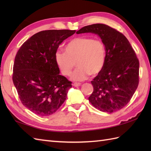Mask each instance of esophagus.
<instances>
[{
  "instance_id": "1",
  "label": "esophagus",
  "mask_w": 151,
  "mask_h": 151,
  "mask_svg": "<svg viewBox=\"0 0 151 151\" xmlns=\"http://www.w3.org/2000/svg\"><path fill=\"white\" fill-rule=\"evenodd\" d=\"M81 85V83H78V82H75L73 84V86H75V87H78V86H80Z\"/></svg>"
}]
</instances>
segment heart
I'll return each mask as SVG.
<instances>
[{
	"label": "heart",
	"mask_w": 151,
	"mask_h": 151,
	"mask_svg": "<svg viewBox=\"0 0 151 151\" xmlns=\"http://www.w3.org/2000/svg\"><path fill=\"white\" fill-rule=\"evenodd\" d=\"M65 52L57 51L55 62L61 73L69 76L78 66L71 78L75 81H82L89 75L96 76L101 72L106 61V49L101 40L87 37H76L65 46Z\"/></svg>",
	"instance_id": "heart-1"
}]
</instances>
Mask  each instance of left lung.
<instances>
[{"label": "left lung", "mask_w": 151, "mask_h": 151, "mask_svg": "<svg viewBox=\"0 0 151 151\" xmlns=\"http://www.w3.org/2000/svg\"><path fill=\"white\" fill-rule=\"evenodd\" d=\"M76 33L97 34L105 46L104 66L91 82L93 92L89 101L101 111L121 110L129 103L139 84V60L129 40L104 24L88 25Z\"/></svg>", "instance_id": "left-lung-1"}]
</instances>
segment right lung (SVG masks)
<instances>
[{
  "label": "right lung",
  "mask_w": 151,
  "mask_h": 151,
  "mask_svg": "<svg viewBox=\"0 0 151 151\" xmlns=\"http://www.w3.org/2000/svg\"><path fill=\"white\" fill-rule=\"evenodd\" d=\"M75 30H49L33 35L16 54L13 82L25 107L40 116H49L66 100L71 82L60 75L55 53Z\"/></svg>",
  "instance_id": "right-lung-1"
}]
</instances>
